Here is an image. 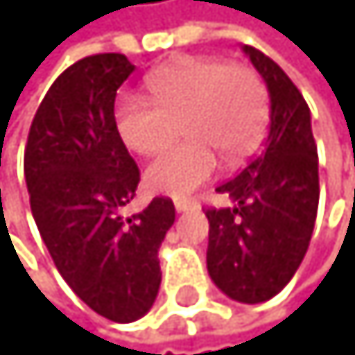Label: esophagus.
<instances>
[{
	"label": "esophagus",
	"instance_id": "1",
	"mask_svg": "<svg viewBox=\"0 0 355 355\" xmlns=\"http://www.w3.org/2000/svg\"><path fill=\"white\" fill-rule=\"evenodd\" d=\"M173 205H175V209L182 213V211L196 209V207H198V202H196V200H189V198H175V200H173Z\"/></svg>",
	"mask_w": 355,
	"mask_h": 355
}]
</instances>
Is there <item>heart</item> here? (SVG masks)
Segmentation results:
<instances>
[{"instance_id": "b5f03b06", "label": "heart", "mask_w": 355, "mask_h": 355, "mask_svg": "<svg viewBox=\"0 0 355 355\" xmlns=\"http://www.w3.org/2000/svg\"><path fill=\"white\" fill-rule=\"evenodd\" d=\"M150 100L122 97L115 124L122 142L139 155H155L187 119L189 144L166 150L146 171L148 187L187 196L218 171V150L231 164L247 159L267 128V88L253 69L218 57H182L146 80Z\"/></svg>"}]
</instances>
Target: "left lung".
<instances>
[{"label":"left lung","mask_w":355,"mask_h":355,"mask_svg":"<svg viewBox=\"0 0 355 355\" xmlns=\"http://www.w3.org/2000/svg\"><path fill=\"white\" fill-rule=\"evenodd\" d=\"M271 100V126L247 168L216 191L233 207L207 209V269L231 300L258 304L280 293L298 271L315 224L320 182L311 113L271 57L244 46Z\"/></svg>","instance_id":"left-lung-1"}]
</instances>
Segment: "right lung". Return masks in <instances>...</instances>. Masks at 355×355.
<instances>
[{
  "mask_svg": "<svg viewBox=\"0 0 355 355\" xmlns=\"http://www.w3.org/2000/svg\"><path fill=\"white\" fill-rule=\"evenodd\" d=\"M133 71L119 53L69 66L35 113L24 153L31 211L57 271L113 322H133L153 306L157 251L175 222L168 198L122 216L139 168L117 133L115 95Z\"/></svg>",
  "mask_w": 355,
  "mask_h": 355,
  "instance_id": "right-lung-1",
  "label": "right lung"
}]
</instances>
